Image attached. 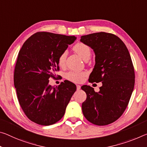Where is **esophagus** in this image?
<instances>
[{"label":"esophagus","instance_id":"esophagus-1","mask_svg":"<svg viewBox=\"0 0 147 147\" xmlns=\"http://www.w3.org/2000/svg\"><path fill=\"white\" fill-rule=\"evenodd\" d=\"M80 88H81V86L80 85H76V90H80Z\"/></svg>","mask_w":147,"mask_h":147}]
</instances>
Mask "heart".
<instances>
[{
    "label": "heart",
    "mask_w": 147,
    "mask_h": 147,
    "mask_svg": "<svg viewBox=\"0 0 147 147\" xmlns=\"http://www.w3.org/2000/svg\"><path fill=\"white\" fill-rule=\"evenodd\" d=\"M73 50L77 54L82 58L84 60L89 59L91 55V49L87 44L82 42H78L74 46ZM67 56V51L60 53L57 59V62L59 66H64L66 62ZM86 76L84 73H76V72H69L66 74L65 77L67 80L73 82H81L84 80V78Z\"/></svg>",
    "instance_id": "b5f03b06"
}]
</instances>
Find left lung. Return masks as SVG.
Segmentation results:
<instances>
[{
	"instance_id": "obj_1",
	"label": "left lung",
	"mask_w": 147,
	"mask_h": 147,
	"mask_svg": "<svg viewBox=\"0 0 147 147\" xmlns=\"http://www.w3.org/2000/svg\"><path fill=\"white\" fill-rule=\"evenodd\" d=\"M80 41L95 54V65L88 80L103 84L99 92L90 86L81 87L87 95L82 105L83 115L93 124H110L124 113L134 90L131 56L125 44L114 34L95 32L82 36Z\"/></svg>"
}]
</instances>
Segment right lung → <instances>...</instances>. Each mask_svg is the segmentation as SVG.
Segmentation results:
<instances>
[{"label":"right lung","mask_w":147,"mask_h":147,"mask_svg":"<svg viewBox=\"0 0 147 147\" xmlns=\"http://www.w3.org/2000/svg\"><path fill=\"white\" fill-rule=\"evenodd\" d=\"M76 39L48 32H37L23 44L16 61L13 82L18 101L30 120L42 125L55 124L64 116L76 85L65 80L59 86L49 84L59 71L60 53Z\"/></svg>","instance_id":"right-lung-1"}]
</instances>
